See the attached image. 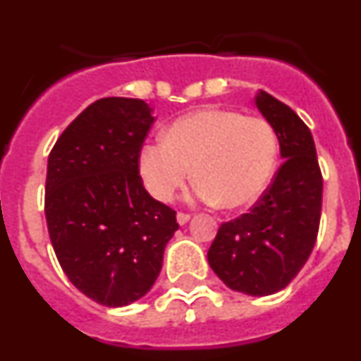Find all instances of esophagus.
<instances>
[{"mask_svg": "<svg viewBox=\"0 0 361 361\" xmlns=\"http://www.w3.org/2000/svg\"><path fill=\"white\" fill-rule=\"evenodd\" d=\"M190 219H191L190 213H183V212L177 213V222L180 226H184V224H186V222H190Z\"/></svg>", "mask_w": 361, "mask_h": 361, "instance_id": "34e87169", "label": "esophagus"}]
</instances>
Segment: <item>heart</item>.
<instances>
[{
	"label": "heart",
	"instance_id": "1",
	"mask_svg": "<svg viewBox=\"0 0 361 361\" xmlns=\"http://www.w3.org/2000/svg\"><path fill=\"white\" fill-rule=\"evenodd\" d=\"M279 159V139L262 117L208 106L178 117L164 139L146 142L137 166L153 199L168 202L190 177L193 195L220 208L255 202L269 184Z\"/></svg>",
	"mask_w": 361,
	"mask_h": 361
}]
</instances>
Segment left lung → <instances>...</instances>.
Here are the masks:
<instances>
[{
	"mask_svg": "<svg viewBox=\"0 0 361 361\" xmlns=\"http://www.w3.org/2000/svg\"><path fill=\"white\" fill-rule=\"evenodd\" d=\"M257 108L273 126L283 162L250 213L219 228L208 262L229 289L251 296L280 291L307 262L322 215V171L311 130L260 90Z\"/></svg>",
	"mask_w": 361,
	"mask_h": 361,
	"instance_id": "left-lung-1",
	"label": "left lung"
}]
</instances>
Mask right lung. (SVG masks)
Returning <instances> with one entry per match:
<instances>
[{"instance_id": "right-lung-1", "label": "right lung", "mask_w": 361, "mask_h": 361, "mask_svg": "<svg viewBox=\"0 0 361 361\" xmlns=\"http://www.w3.org/2000/svg\"><path fill=\"white\" fill-rule=\"evenodd\" d=\"M152 111L142 99H99L49 155L50 242L70 282L106 307L133 304L152 289L178 229L175 212L149 197L137 166Z\"/></svg>"}]
</instances>
